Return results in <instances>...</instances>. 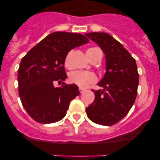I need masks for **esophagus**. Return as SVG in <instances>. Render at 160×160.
I'll return each mask as SVG.
<instances>
[{"label":"esophagus","instance_id":"esophagus-1","mask_svg":"<svg viewBox=\"0 0 160 160\" xmlns=\"http://www.w3.org/2000/svg\"><path fill=\"white\" fill-rule=\"evenodd\" d=\"M78 90H79V92L81 93V94H82V93H83V92H84V91H85V89H83V88H79Z\"/></svg>","mask_w":160,"mask_h":160}]
</instances>
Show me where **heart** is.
Listing matches in <instances>:
<instances>
[{"instance_id": "1", "label": "heart", "mask_w": 160, "mask_h": 160, "mask_svg": "<svg viewBox=\"0 0 160 160\" xmlns=\"http://www.w3.org/2000/svg\"><path fill=\"white\" fill-rule=\"evenodd\" d=\"M98 49V48H90L87 49V53L89 58L92 60V56L91 53ZM73 52H68L66 55L64 60V65L67 69L72 68L71 64V56ZM98 78L95 73L92 72H86V71H73L70 73L69 75V82L72 84H74L80 88H87L90 85L95 83L97 82Z\"/></svg>"}]
</instances>
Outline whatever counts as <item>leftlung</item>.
<instances>
[{"label":"left lung","mask_w":160,"mask_h":160,"mask_svg":"<svg viewBox=\"0 0 160 160\" xmlns=\"http://www.w3.org/2000/svg\"><path fill=\"white\" fill-rule=\"evenodd\" d=\"M106 58V73L94 90V101L87 107L88 118L103 126H112L128 114L137 96L138 73L135 58L122 45L106 32H88Z\"/></svg>","instance_id":"8db88e82"}]
</instances>
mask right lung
Masks as SVG:
<instances>
[{"label": "right lung", "mask_w": 160, "mask_h": 160, "mask_svg": "<svg viewBox=\"0 0 160 160\" xmlns=\"http://www.w3.org/2000/svg\"><path fill=\"white\" fill-rule=\"evenodd\" d=\"M88 42V38L80 33L52 32L22 58L18 70V92L32 119L46 124L64 118L70 102L80 92L74 84L64 82L54 87L53 83L67 78L64 60L68 52Z\"/></svg>", "instance_id": "obj_1"}]
</instances>
